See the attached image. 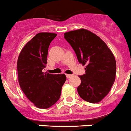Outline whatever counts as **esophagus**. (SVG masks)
I'll list each match as a JSON object with an SVG mask.
<instances>
[{
  "mask_svg": "<svg viewBox=\"0 0 131 131\" xmlns=\"http://www.w3.org/2000/svg\"><path fill=\"white\" fill-rule=\"evenodd\" d=\"M66 78H70L72 77V75H70V74H66Z\"/></svg>",
  "mask_w": 131,
  "mask_h": 131,
  "instance_id": "obj_1",
  "label": "esophagus"
}]
</instances>
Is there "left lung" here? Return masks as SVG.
Listing matches in <instances>:
<instances>
[{"label": "left lung", "mask_w": 131, "mask_h": 131, "mask_svg": "<svg viewBox=\"0 0 131 131\" xmlns=\"http://www.w3.org/2000/svg\"><path fill=\"white\" fill-rule=\"evenodd\" d=\"M86 73L79 77L80 96L90 103L100 102L111 90L116 78V64L111 50L96 35L80 29L64 33Z\"/></svg>", "instance_id": "1"}]
</instances>
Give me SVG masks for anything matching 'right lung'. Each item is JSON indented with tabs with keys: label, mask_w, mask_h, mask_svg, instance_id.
Masks as SVG:
<instances>
[{
	"label": "right lung",
	"mask_w": 131,
	"mask_h": 131,
	"mask_svg": "<svg viewBox=\"0 0 131 131\" xmlns=\"http://www.w3.org/2000/svg\"><path fill=\"white\" fill-rule=\"evenodd\" d=\"M57 36L52 33H39L25 45L17 60L19 85L27 98L39 108L46 109L59 99L65 74L43 72L47 63L49 44Z\"/></svg>",
	"instance_id": "obj_1"
}]
</instances>
